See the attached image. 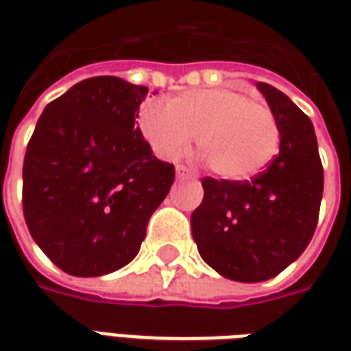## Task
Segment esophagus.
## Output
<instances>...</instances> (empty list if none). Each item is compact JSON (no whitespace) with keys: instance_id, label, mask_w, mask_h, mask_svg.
<instances>
[{"instance_id":"obj_1","label":"esophagus","mask_w":351,"mask_h":351,"mask_svg":"<svg viewBox=\"0 0 351 351\" xmlns=\"http://www.w3.org/2000/svg\"><path fill=\"white\" fill-rule=\"evenodd\" d=\"M176 176L178 178H193V173H191L190 169H186L184 165H176Z\"/></svg>"}]
</instances>
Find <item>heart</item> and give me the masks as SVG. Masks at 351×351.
Instances as JSON below:
<instances>
[{
	"mask_svg": "<svg viewBox=\"0 0 351 351\" xmlns=\"http://www.w3.org/2000/svg\"><path fill=\"white\" fill-rule=\"evenodd\" d=\"M138 128L154 152L176 160L190 148L193 135L208 165L226 180H248L274 158L280 146L276 118L233 88H199L178 93L161 107L148 101Z\"/></svg>",
	"mask_w": 351,
	"mask_h": 351,
	"instance_id": "obj_1",
	"label": "heart"
}]
</instances>
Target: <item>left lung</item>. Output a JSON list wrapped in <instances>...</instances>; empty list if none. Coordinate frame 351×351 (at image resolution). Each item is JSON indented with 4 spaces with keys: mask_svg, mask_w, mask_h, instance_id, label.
Masks as SVG:
<instances>
[{
    "mask_svg": "<svg viewBox=\"0 0 351 351\" xmlns=\"http://www.w3.org/2000/svg\"><path fill=\"white\" fill-rule=\"evenodd\" d=\"M276 118L280 152L246 182L203 178L191 235L206 265L235 282H265L301 256L316 231L324 167L310 118L271 84L258 82Z\"/></svg>",
    "mask_w": 351,
    "mask_h": 351,
    "instance_id": "1",
    "label": "left lung"
}]
</instances>
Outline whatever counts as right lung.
Instances as JSON below:
<instances>
[{
	"mask_svg": "<svg viewBox=\"0 0 351 351\" xmlns=\"http://www.w3.org/2000/svg\"><path fill=\"white\" fill-rule=\"evenodd\" d=\"M148 88L92 77L43 110L22 169L27 229L73 276H103L135 258L175 167L146 143L138 107Z\"/></svg>",
	"mask_w": 351,
	"mask_h": 351,
	"instance_id": "1",
	"label": "right lung"
}]
</instances>
